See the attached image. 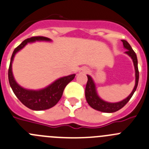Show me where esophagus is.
Segmentation results:
<instances>
[{"mask_svg": "<svg viewBox=\"0 0 149 149\" xmlns=\"http://www.w3.org/2000/svg\"><path fill=\"white\" fill-rule=\"evenodd\" d=\"M88 72V69L87 68H81V69H80V70H79V73H86Z\"/></svg>", "mask_w": 149, "mask_h": 149, "instance_id": "esophagus-1", "label": "esophagus"}]
</instances>
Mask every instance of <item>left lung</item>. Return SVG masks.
Listing matches in <instances>:
<instances>
[{"mask_svg": "<svg viewBox=\"0 0 149 149\" xmlns=\"http://www.w3.org/2000/svg\"><path fill=\"white\" fill-rule=\"evenodd\" d=\"M122 42H123V47L126 49V51H125V54L129 55L132 58V59L133 61V63H134V70H135V85H134V89H133L132 92L130 93V95L126 98L123 99V101L116 103L107 102V101L102 100L98 96L94 81L93 80L91 76H89V75H87V79H87V85H86L85 88L86 100H87L88 104L92 108H93L94 109H96L98 111H100V112H109L110 113V112H116V111L119 110L121 108H123L127 104L128 101L130 100V98L132 97L133 94H134V93L135 92L136 89L137 87V84H138L139 81V71L138 67H137V55H136L135 52L133 51L131 45H129L127 41L123 40Z\"/></svg>", "mask_w": 149, "mask_h": 149, "instance_id": "left-lung-1", "label": "left lung"}]
</instances>
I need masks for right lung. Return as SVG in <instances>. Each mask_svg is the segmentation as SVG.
Returning <instances> with one entry per match:
<instances>
[{"label": "right lung", "mask_w": 149, "mask_h": 149, "mask_svg": "<svg viewBox=\"0 0 149 149\" xmlns=\"http://www.w3.org/2000/svg\"><path fill=\"white\" fill-rule=\"evenodd\" d=\"M35 41H51L49 38L45 37H33L25 40L20 45H18L13 51L10 61L8 72L9 84L17 98L23 104L32 110H45L55 106L60 100L63 93L64 89L68 83L75 78V74L69 75L59 78L49 86L39 90H27L20 86L15 81L12 73V62L15 54L24 48L28 43Z\"/></svg>", "instance_id": "1"}]
</instances>
